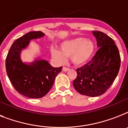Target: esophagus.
Wrapping results in <instances>:
<instances>
[{
    "mask_svg": "<svg viewBox=\"0 0 128 128\" xmlns=\"http://www.w3.org/2000/svg\"><path fill=\"white\" fill-rule=\"evenodd\" d=\"M69 70V68H66V67H64V68H62V71H64V72H67Z\"/></svg>",
    "mask_w": 128,
    "mask_h": 128,
    "instance_id": "34e87169",
    "label": "esophagus"
}]
</instances>
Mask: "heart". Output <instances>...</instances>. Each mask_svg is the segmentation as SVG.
<instances>
[{
    "label": "heart",
    "instance_id": "1",
    "mask_svg": "<svg viewBox=\"0 0 128 128\" xmlns=\"http://www.w3.org/2000/svg\"><path fill=\"white\" fill-rule=\"evenodd\" d=\"M60 50L51 47L52 57L58 63L63 62L66 56H70V61L75 66H82L88 62L95 51V44L90 39L76 37L60 43Z\"/></svg>",
    "mask_w": 128,
    "mask_h": 128
}]
</instances>
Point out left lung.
<instances>
[{
	"instance_id": "left-lung-1",
	"label": "left lung",
	"mask_w": 128,
	"mask_h": 128,
	"mask_svg": "<svg viewBox=\"0 0 128 128\" xmlns=\"http://www.w3.org/2000/svg\"><path fill=\"white\" fill-rule=\"evenodd\" d=\"M99 48L91 61L76 70L73 82L80 94L96 97L103 94L116 78L120 68V56L114 41L104 33L92 31Z\"/></svg>"
}]
</instances>
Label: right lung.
<instances>
[{"label":"right lung","instance_id":"obj_1","mask_svg":"<svg viewBox=\"0 0 128 128\" xmlns=\"http://www.w3.org/2000/svg\"><path fill=\"white\" fill-rule=\"evenodd\" d=\"M41 31L27 33L14 41L6 59V70L9 80L18 92L30 98H40L50 91L56 76L62 67L54 68L40 56L32 62H23L21 53L32 40L44 36Z\"/></svg>","mask_w":128,"mask_h":128}]
</instances>
